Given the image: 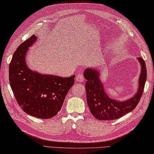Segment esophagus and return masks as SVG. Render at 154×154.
Segmentation results:
<instances>
[{
  "instance_id": "obj_1",
  "label": "esophagus",
  "mask_w": 154,
  "mask_h": 154,
  "mask_svg": "<svg viewBox=\"0 0 154 154\" xmlns=\"http://www.w3.org/2000/svg\"><path fill=\"white\" fill-rule=\"evenodd\" d=\"M75 80H76L77 82H83L84 81V75H83L82 73H79V74L77 75L76 77H75Z\"/></svg>"
}]
</instances>
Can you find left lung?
Masks as SVG:
<instances>
[{
    "label": "left lung",
    "instance_id": "left-lung-1",
    "mask_svg": "<svg viewBox=\"0 0 154 154\" xmlns=\"http://www.w3.org/2000/svg\"><path fill=\"white\" fill-rule=\"evenodd\" d=\"M141 65V72L138 80V91L126 101H120L109 98L100 79L99 70L97 68H88L84 75L86 79L85 88L86 91L87 103L91 114L98 120H115L129 113L136 108L142 96L146 79L147 69L145 61L138 57Z\"/></svg>",
    "mask_w": 154,
    "mask_h": 154
}]
</instances>
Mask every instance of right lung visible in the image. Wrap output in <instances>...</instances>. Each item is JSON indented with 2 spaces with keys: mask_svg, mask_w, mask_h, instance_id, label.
<instances>
[{
  "mask_svg": "<svg viewBox=\"0 0 154 154\" xmlns=\"http://www.w3.org/2000/svg\"><path fill=\"white\" fill-rule=\"evenodd\" d=\"M37 40L33 35L17 48L9 66V79L19 106L29 115L47 119L60 111L75 75L61 77L43 75L31 70L26 64L29 47Z\"/></svg>",
  "mask_w": 154,
  "mask_h": 154,
  "instance_id": "1",
  "label": "right lung"
}]
</instances>
